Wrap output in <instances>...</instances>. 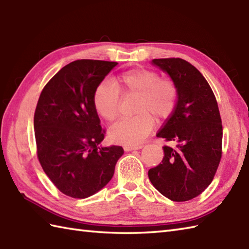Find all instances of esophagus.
<instances>
[{
    "label": "esophagus",
    "mask_w": 249,
    "mask_h": 249,
    "mask_svg": "<svg viewBox=\"0 0 249 249\" xmlns=\"http://www.w3.org/2000/svg\"><path fill=\"white\" fill-rule=\"evenodd\" d=\"M143 147V145H125L124 146V151L125 152H129V151H134V150H140Z\"/></svg>",
    "instance_id": "obj_1"
}]
</instances>
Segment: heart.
Wrapping results in <instances>:
<instances>
[{"label": "heart", "instance_id": "heart-1", "mask_svg": "<svg viewBox=\"0 0 249 249\" xmlns=\"http://www.w3.org/2000/svg\"><path fill=\"white\" fill-rule=\"evenodd\" d=\"M121 94L138 95L133 118L119 121L109 129V139L114 143L138 145L153 129L154 121L166 120L176 110L178 98V87L170 79H163L155 71L131 70L104 81L94 93L97 113L107 122L114 121L120 113Z\"/></svg>", "mask_w": 249, "mask_h": 249}]
</instances>
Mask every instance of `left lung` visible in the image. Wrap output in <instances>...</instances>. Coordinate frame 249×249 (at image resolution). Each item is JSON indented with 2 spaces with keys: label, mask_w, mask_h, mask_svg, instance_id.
<instances>
[{
  "label": "left lung",
  "mask_w": 249,
  "mask_h": 249,
  "mask_svg": "<svg viewBox=\"0 0 249 249\" xmlns=\"http://www.w3.org/2000/svg\"><path fill=\"white\" fill-rule=\"evenodd\" d=\"M178 91V105L158 138L176 142L162 147L161 163L149 170L158 192L177 202L197 197L212 183L219 166L223 125L215 95L197 68L179 57L154 59Z\"/></svg>",
  "instance_id": "1"
}]
</instances>
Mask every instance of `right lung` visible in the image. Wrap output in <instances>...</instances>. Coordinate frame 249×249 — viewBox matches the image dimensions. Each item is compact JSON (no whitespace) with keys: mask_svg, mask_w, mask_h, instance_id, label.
<instances>
[{"mask_svg":"<svg viewBox=\"0 0 249 249\" xmlns=\"http://www.w3.org/2000/svg\"><path fill=\"white\" fill-rule=\"evenodd\" d=\"M116 64L73 61L50 79L37 103V157L54 186L71 198H88L105 187L124 153L122 146H99L106 133L94 106L95 91Z\"/></svg>","mask_w":249,"mask_h":249,"instance_id":"right-lung-1","label":"right lung"}]
</instances>
